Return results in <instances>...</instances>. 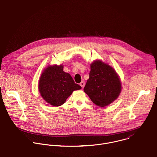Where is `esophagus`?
Listing matches in <instances>:
<instances>
[{
  "label": "esophagus",
  "instance_id": "obj_1",
  "mask_svg": "<svg viewBox=\"0 0 157 157\" xmlns=\"http://www.w3.org/2000/svg\"><path fill=\"white\" fill-rule=\"evenodd\" d=\"M80 86H81L82 89H83L84 87V86H85V82H84V81H82V82L80 83Z\"/></svg>",
  "mask_w": 157,
  "mask_h": 157
}]
</instances>
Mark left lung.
Masks as SVG:
<instances>
[{"mask_svg":"<svg viewBox=\"0 0 157 157\" xmlns=\"http://www.w3.org/2000/svg\"><path fill=\"white\" fill-rule=\"evenodd\" d=\"M122 90L119 76L115 70L101 60L90 64L89 78L84 91L98 106L105 107L115 101Z\"/></svg>","mask_w":157,"mask_h":157,"instance_id":"obj_1","label":"left lung"}]
</instances>
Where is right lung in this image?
I'll list each match as a JSON object with an SVG mask.
<instances>
[{"instance_id": "right-lung-1", "label": "right lung", "mask_w": 157, "mask_h": 157, "mask_svg": "<svg viewBox=\"0 0 157 157\" xmlns=\"http://www.w3.org/2000/svg\"><path fill=\"white\" fill-rule=\"evenodd\" d=\"M63 69L62 65H49L43 70L39 79L38 90L41 97L54 106H61L73 91L81 89Z\"/></svg>"}]
</instances>
